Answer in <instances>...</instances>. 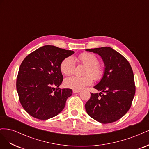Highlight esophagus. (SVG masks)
I'll use <instances>...</instances> for the list:
<instances>
[{"label": "esophagus", "mask_w": 149, "mask_h": 149, "mask_svg": "<svg viewBox=\"0 0 149 149\" xmlns=\"http://www.w3.org/2000/svg\"><path fill=\"white\" fill-rule=\"evenodd\" d=\"M73 92L74 93H80V92H81V91H80V90L73 89Z\"/></svg>", "instance_id": "esophagus-1"}]
</instances>
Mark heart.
Instances as JSON below:
<instances>
[{"instance_id":"b5f03b06","label":"heart","mask_w":149,"mask_h":149,"mask_svg":"<svg viewBox=\"0 0 149 149\" xmlns=\"http://www.w3.org/2000/svg\"><path fill=\"white\" fill-rule=\"evenodd\" d=\"M78 60L87 68L85 70L84 77L70 76L65 79V85L67 88L80 90L93 83V78L95 80H100L103 76L104 70L98 65V58L92 53H83L79 56ZM75 63L73 58L68 56L62 61L60 65L61 71L65 75L69 76L74 73Z\"/></svg>"}]
</instances>
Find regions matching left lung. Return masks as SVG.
<instances>
[{"instance_id": "8db88e82", "label": "left lung", "mask_w": 149, "mask_h": 149, "mask_svg": "<svg viewBox=\"0 0 149 149\" xmlns=\"http://www.w3.org/2000/svg\"><path fill=\"white\" fill-rule=\"evenodd\" d=\"M86 51L98 54L105 66L102 78L94 86L101 92L91 93L85 104L86 111L91 118L101 123H113L127 113L132 104L136 86L131 66L123 55L111 47Z\"/></svg>"}]
</instances>
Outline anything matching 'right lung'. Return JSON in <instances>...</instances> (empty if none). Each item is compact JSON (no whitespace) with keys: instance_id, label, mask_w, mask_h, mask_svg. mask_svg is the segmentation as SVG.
<instances>
[{"instance_id":"obj_1","label":"right lung","mask_w":149,"mask_h":149,"mask_svg":"<svg viewBox=\"0 0 149 149\" xmlns=\"http://www.w3.org/2000/svg\"><path fill=\"white\" fill-rule=\"evenodd\" d=\"M74 53L45 45L29 54L22 61L17 75V91L22 107L31 116L47 120L64 109L73 91L59 88L63 78L60 65Z\"/></svg>"}]
</instances>
